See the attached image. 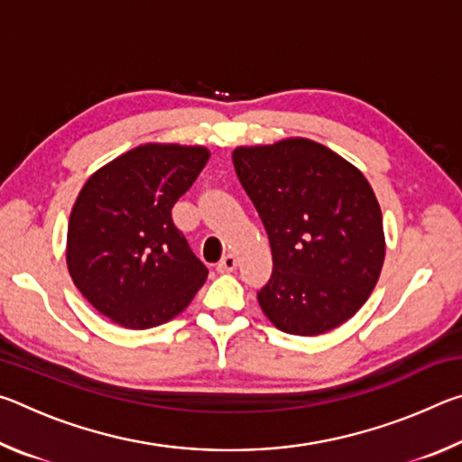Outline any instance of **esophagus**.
Instances as JSON below:
<instances>
[{"label": "esophagus", "mask_w": 462, "mask_h": 462, "mask_svg": "<svg viewBox=\"0 0 462 462\" xmlns=\"http://www.w3.org/2000/svg\"><path fill=\"white\" fill-rule=\"evenodd\" d=\"M217 273H230V271H234L236 269V256L234 254H226L224 259L217 263Z\"/></svg>", "instance_id": "34e87169"}]
</instances>
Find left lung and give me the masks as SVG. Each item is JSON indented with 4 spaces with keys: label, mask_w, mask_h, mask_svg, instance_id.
Listing matches in <instances>:
<instances>
[{
    "label": "left lung",
    "mask_w": 462,
    "mask_h": 462,
    "mask_svg": "<svg viewBox=\"0 0 462 462\" xmlns=\"http://www.w3.org/2000/svg\"><path fill=\"white\" fill-rule=\"evenodd\" d=\"M232 161L269 234L273 275L256 295L269 322L318 336L353 318L385 261L381 208L366 177L310 138L238 146Z\"/></svg>",
    "instance_id": "obj_1"
}]
</instances>
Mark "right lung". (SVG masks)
<instances>
[{
	"instance_id": "obj_1",
	"label": "right lung",
	"mask_w": 462,
	"mask_h": 462,
	"mask_svg": "<svg viewBox=\"0 0 462 462\" xmlns=\"http://www.w3.org/2000/svg\"><path fill=\"white\" fill-rule=\"evenodd\" d=\"M208 159L206 146L148 143L116 156L81 187L69 217V275L114 324H165L206 283V264L175 228L171 209Z\"/></svg>"
}]
</instances>
